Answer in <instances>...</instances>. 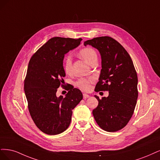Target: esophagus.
<instances>
[{"mask_svg":"<svg viewBox=\"0 0 160 160\" xmlns=\"http://www.w3.org/2000/svg\"><path fill=\"white\" fill-rule=\"evenodd\" d=\"M90 97V96L89 95H88V94H83V98H84V99H87L88 98H89Z\"/></svg>","mask_w":160,"mask_h":160,"instance_id":"34e87169","label":"esophagus"}]
</instances>
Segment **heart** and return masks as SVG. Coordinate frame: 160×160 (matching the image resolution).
Instances as JSON below:
<instances>
[{
	"label": "heart",
	"mask_w": 160,
	"mask_h": 160,
	"mask_svg": "<svg viewBox=\"0 0 160 160\" xmlns=\"http://www.w3.org/2000/svg\"><path fill=\"white\" fill-rule=\"evenodd\" d=\"M81 57L87 62L91 64L92 62L97 58L96 51L90 47L84 48L80 50L79 52ZM64 69L67 74H70L72 72V58L70 55L66 56L64 59ZM93 78H82L76 82V85L79 88L84 91H88L90 89V84L93 82Z\"/></svg>",
	"instance_id": "heart-1"
}]
</instances>
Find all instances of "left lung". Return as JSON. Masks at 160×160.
<instances>
[{
    "label": "left lung",
    "instance_id": "1",
    "mask_svg": "<svg viewBox=\"0 0 160 160\" xmlns=\"http://www.w3.org/2000/svg\"><path fill=\"white\" fill-rule=\"evenodd\" d=\"M98 50L102 70L95 91H108L109 96L100 99L92 111L96 123L102 130L113 132L124 128L134 112L138 96V76L132 60L126 49L110 37L86 40Z\"/></svg>",
    "mask_w": 160,
    "mask_h": 160
}]
</instances>
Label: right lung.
Instances as JSON below:
<instances>
[{
	"label": "right lung",
	"instance_id": "add662e5",
	"mask_svg": "<svg viewBox=\"0 0 160 160\" xmlns=\"http://www.w3.org/2000/svg\"><path fill=\"white\" fill-rule=\"evenodd\" d=\"M82 38L54 37L30 58L24 82L28 108L34 123L48 135L64 132L70 126L72 110L83 98L81 91L70 86L65 98L56 96L66 76L64 54L76 48Z\"/></svg>",
	"mask_w": 160,
	"mask_h": 160
}]
</instances>
